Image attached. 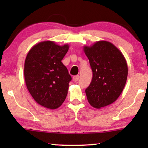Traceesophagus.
<instances>
[{"label": "esophagus", "instance_id": "obj_1", "mask_svg": "<svg viewBox=\"0 0 148 148\" xmlns=\"http://www.w3.org/2000/svg\"><path fill=\"white\" fill-rule=\"evenodd\" d=\"M72 79H73V81H74V82H76V81H77L79 79V75H76V76H73Z\"/></svg>", "mask_w": 148, "mask_h": 148}]
</instances>
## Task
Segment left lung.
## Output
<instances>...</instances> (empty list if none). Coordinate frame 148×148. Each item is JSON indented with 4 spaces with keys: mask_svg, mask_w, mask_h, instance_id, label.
<instances>
[{
    "mask_svg": "<svg viewBox=\"0 0 148 148\" xmlns=\"http://www.w3.org/2000/svg\"><path fill=\"white\" fill-rule=\"evenodd\" d=\"M84 51L89 60L92 79L86 89L88 102L101 108L113 103L126 84L128 67L123 54L113 44L98 41Z\"/></svg>",
    "mask_w": 148,
    "mask_h": 148,
    "instance_id": "1",
    "label": "left lung"
}]
</instances>
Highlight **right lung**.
Here are the masks:
<instances>
[{"mask_svg":"<svg viewBox=\"0 0 148 148\" xmlns=\"http://www.w3.org/2000/svg\"><path fill=\"white\" fill-rule=\"evenodd\" d=\"M69 47L53 41L41 42L30 49L25 58L26 87L34 100L45 108L56 109L67 97L72 77L61 60Z\"/></svg>","mask_w":148,"mask_h":148,"instance_id":"obj_1","label":"right lung"}]
</instances>
